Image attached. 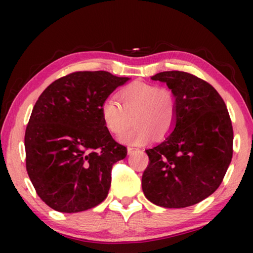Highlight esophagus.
Listing matches in <instances>:
<instances>
[{
  "mask_svg": "<svg viewBox=\"0 0 253 253\" xmlns=\"http://www.w3.org/2000/svg\"><path fill=\"white\" fill-rule=\"evenodd\" d=\"M138 151V148H134V147H127V153L129 154H132L133 152Z\"/></svg>",
  "mask_w": 253,
  "mask_h": 253,
  "instance_id": "esophagus-1",
  "label": "esophagus"
}]
</instances>
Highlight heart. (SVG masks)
<instances>
[{"mask_svg":"<svg viewBox=\"0 0 253 253\" xmlns=\"http://www.w3.org/2000/svg\"><path fill=\"white\" fill-rule=\"evenodd\" d=\"M120 102L107 99L101 106L103 124L110 133L121 136L124 144L141 145L155 134L164 138L172 130L175 123L176 102L172 93L157 85L136 82L120 92Z\"/></svg>","mask_w":253,"mask_h":253,"instance_id":"b5f03b06","label":"heart"}]
</instances>
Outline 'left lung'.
Listing matches in <instances>:
<instances>
[{"label":"left lung","instance_id":"1","mask_svg":"<svg viewBox=\"0 0 253 253\" xmlns=\"http://www.w3.org/2000/svg\"><path fill=\"white\" fill-rule=\"evenodd\" d=\"M166 83L175 96L172 131L146 150L150 164L141 177L146 198L167 209L198 204L219 188L233 158L229 113L212 85L183 71L151 77Z\"/></svg>","mask_w":253,"mask_h":253}]
</instances>
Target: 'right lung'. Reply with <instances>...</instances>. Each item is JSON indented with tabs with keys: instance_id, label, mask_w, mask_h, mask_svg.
Wrapping results in <instances>:
<instances>
[{
	"instance_id": "right-lung-1",
	"label": "right lung",
	"mask_w": 253,
	"mask_h": 253,
	"mask_svg": "<svg viewBox=\"0 0 253 253\" xmlns=\"http://www.w3.org/2000/svg\"><path fill=\"white\" fill-rule=\"evenodd\" d=\"M130 78L78 71L48 86L25 131L26 170L38 196L51 209L77 213L102 203L112 168L126 157L101 117L103 101Z\"/></svg>"
}]
</instances>
